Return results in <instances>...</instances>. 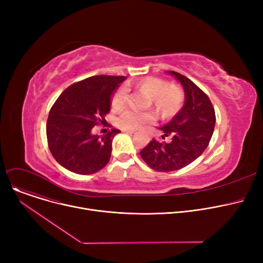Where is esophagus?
Segmentation results:
<instances>
[{
    "mask_svg": "<svg viewBox=\"0 0 263 263\" xmlns=\"http://www.w3.org/2000/svg\"><path fill=\"white\" fill-rule=\"evenodd\" d=\"M121 132L123 133H128V134H133L134 130H130V129H121Z\"/></svg>",
    "mask_w": 263,
    "mask_h": 263,
    "instance_id": "esophagus-1",
    "label": "esophagus"
}]
</instances>
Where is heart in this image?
Segmentation results:
<instances>
[{"label": "heart", "instance_id": "1", "mask_svg": "<svg viewBox=\"0 0 263 263\" xmlns=\"http://www.w3.org/2000/svg\"><path fill=\"white\" fill-rule=\"evenodd\" d=\"M141 87L153 100L157 108L164 117L175 115L180 109L183 102V91L177 85H170L167 81L156 77H148L142 81ZM128 90L126 87L118 88L112 98V106L120 109L127 102ZM156 120V114L153 112H139L131 108L124 109L118 116L117 123L123 129H137L145 123Z\"/></svg>", "mask_w": 263, "mask_h": 263}]
</instances>
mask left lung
<instances>
[{
  "instance_id": "8db88e82",
  "label": "left lung",
  "mask_w": 263,
  "mask_h": 263,
  "mask_svg": "<svg viewBox=\"0 0 263 263\" xmlns=\"http://www.w3.org/2000/svg\"><path fill=\"white\" fill-rule=\"evenodd\" d=\"M184 88L185 101L178 114L162 128V140L154 139L141 151L149 167L157 172L181 170L208 147L215 126V110L209 97L189 78L171 71ZM168 137L167 142L162 140Z\"/></svg>"
}]
</instances>
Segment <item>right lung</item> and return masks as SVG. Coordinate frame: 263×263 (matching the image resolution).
Returning a JSON list of instances; mask_svg holds the SVG:
<instances>
[{
	"label": "right lung",
	"instance_id": "1",
	"mask_svg": "<svg viewBox=\"0 0 263 263\" xmlns=\"http://www.w3.org/2000/svg\"><path fill=\"white\" fill-rule=\"evenodd\" d=\"M127 78L93 76L67 87L52 105L47 121V141L53 158L63 167L80 175L99 172L108 163L112 141L120 131L102 137L95 126L105 123L114 91Z\"/></svg>",
	"mask_w": 263,
	"mask_h": 263
}]
</instances>
